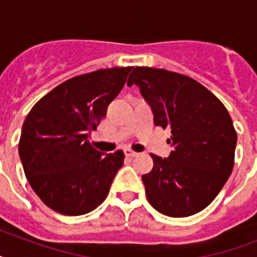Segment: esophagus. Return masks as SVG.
I'll use <instances>...</instances> for the list:
<instances>
[{"mask_svg":"<svg viewBox=\"0 0 257 257\" xmlns=\"http://www.w3.org/2000/svg\"><path fill=\"white\" fill-rule=\"evenodd\" d=\"M124 153L126 157H136L137 155H139V153L135 152V151H132V149H125Z\"/></svg>","mask_w":257,"mask_h":257,"instance_id":"obj_1","label":"esophagus"}]
</instances>
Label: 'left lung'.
Instances as JSON below:
<instances>
[{
	"label": "left lung",
	"instance_id": "1",
	"mask_svg": "<svg viewBox=\"0 0 257 257\" xmlns=\"http://www.w3.org/2000/svg\"><path fill=\"white\" fill-rule=\"evenodd\" d=\"M137 85L153 112V122L171 128L168 159L151 155L143 175L145 193L156 211L187 217L219 195L235 164L237 133L223 102L193 78L165 69L137 66L128 85Z\"/></svg>",
	"mask_w": 257,
	"mask_h": 257
}]
</instances>
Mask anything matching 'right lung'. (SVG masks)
Instances as JSON below:
<instances>
[{"label":"right lung","mask_w":257,"mask_h":257,"mask_svg":"<svg viewBox=\"0 0 257 257\" xmlns=\"http://www.w3.org/2000/svg\"><path fill=\"white\" fill-rule=\"evenodd\" d=\"M131 70L132 66L100 69L66 80L26 116L18 153L30 187L50 209L85 215L106 199L124 153L98 152L89 136Z\"/></svg>","instance_id":"add662e5"}]
</instances>
